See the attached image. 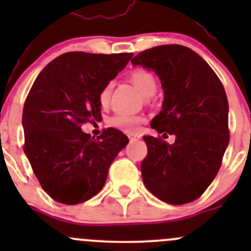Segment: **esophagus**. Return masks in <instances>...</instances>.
Returning <instances> with one entry per match:
<instances>
[{"label": "esophagus", "instance_id": "34e87169", "mask_svg": "<svg viewBox=\"0 0 251 251\" xmlns=\"http://www.w3.org/2000/svg\"><path fill=\"white\" fill-rule=\"evenodd\" d=\"M128 138H130V142H136L141 138V136L136 135V133H128Z\"/></svg>", "mask_w": 251, "mask_h": 251}]
</instances>
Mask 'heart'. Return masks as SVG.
<instances>
[{
	"label": "heart",
	"mask_w": 251,
	"mask_h": 251,
	"mask_svg": "<svg viewBox=\"0 0 251 251\" xmlns=\"http://www.w3.org/2000/svg\"><path fill=\"white\" fill-rule=\"evenodd\" d=\"M131 82L133 83L136 88L141 92L142 96L144 97H151L154 95L156 90V81L151 74L144 72V70H136L130 75ZM111 88H113V83L109 82L102 88L100 92V105L105 107L108 105L111 95ZM144 119L138 115H128V114H118V115L113 116L110 119L109 124L111 126L120 130L126 131V132H135L138 128V126L143 123Z\"/></svg>",
	"instance_id": "obj_1"
}]
</instances>
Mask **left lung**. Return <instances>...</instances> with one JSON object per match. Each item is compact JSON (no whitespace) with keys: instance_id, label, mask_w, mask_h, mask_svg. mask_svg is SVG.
<instances>
[{"instance_id":"obj_1","label":"left lung","mask_w":251,"mask_h":251,"mask_svg":"<svg viewBox=\"0 0 251 251\" xmlns=\"http://www.w3.org/2000/svg\"><path fill=\"white\" fill-rule=\"evenodd\" d=\"M160 78L161 111L151 127L174 135L169 144L144 136L148 154L141 164L144 186L168 204L198 199L214 181L229 142L228 100L210 65L191 48L163 45L131 60Z\"/></svg>"}]
</instances>
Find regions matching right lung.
<instances>
[{
	"label": "right lung",
	"instance_id": "obj_1",
	"mask_svg": "<svg viewBox=\"0 0 251 251\" xmlns=\"http://www.w3.org/2000/svg\"><path fill=\"white\" fill-rule=\"evenodd\" d=\"M132 55L64 53L35 80L23 110L24 151L44 191L58 203L80 204L95 197L127 146V136L116 128L96 141L81 125L102 118L100 92Z\"/></svg>",
	"mask_w": 251,
	"mask_h": 251
}]
</instances>
